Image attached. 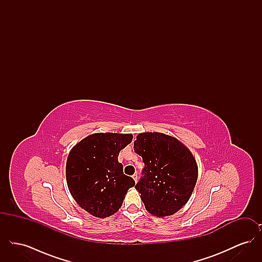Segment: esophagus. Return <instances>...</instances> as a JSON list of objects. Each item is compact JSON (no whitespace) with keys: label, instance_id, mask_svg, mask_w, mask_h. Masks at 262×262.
<instances>
[{"label":"esophagus","instance_id":"1","mask_svg":"<svg viewBox=\"0 0 262 262\" xmlns=\"http://www.w3.org/2000/svg\"><path fill=\"white\" fill-rule=\"evenodd\" d=\"M133 179H134V180H135V182H136V183H137V174H133Z\"/></svg>","mask_w":262,"mask_h":262}]
</instances>
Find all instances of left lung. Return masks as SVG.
Segmentation results:
<instances>
[{
	"label": "left lung",
	"mask_w": 262,
	"mask_h": 262,
	"mask_svg": "<svg viewBox=\"0 0 262 262\" xmlns=\"http://www.w3.org/2000/svg\"><path fill=\"white\" fill-rule=\"evenodd\" d=\"M134 149L144 163L135 187L146 210L157 217L179 211L198 181V165L191 152L177 138L160 133L139 134Z\"/></svg>",
	"instance_id": "8db88e82"
}]
</instances>
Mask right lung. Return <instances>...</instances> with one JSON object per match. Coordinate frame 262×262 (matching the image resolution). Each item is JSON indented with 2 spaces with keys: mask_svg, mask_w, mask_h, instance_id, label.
<instances>
[{
  "mask_svg": "<svg viewBox=\"0 0 262 262\" xmlns=\"http://www.w3.org/2000/svg\"><path fill=\"white\" fill-rule=\"evenodd\" d=\"M132 140V135L94 134L71 150L66 166L68 187L79 206L91 215H113L122 206L127 189L136 185L118 161L120 151Z\"/></svg>",
  "mask_w": 262,
  "mask_h": 262,
  "instance_id": "1",
  "label": "right lung"
}]
</instances>
